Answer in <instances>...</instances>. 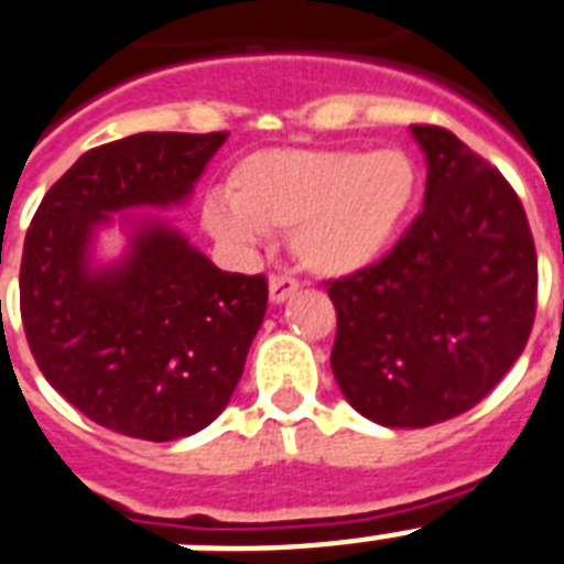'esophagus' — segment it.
I'll return each instance as SVG.
<instances>
[{"instance_id":"obj_1","label":"esophagus","mask_w":564,"mask_h":564,"mask_svg":"<svg viewBox=\"0 0 564 564\" xmlns=\"http://www.w3.org/2000/svg\"><path fill=\"white\" fill-rule=\"evenodd\" d=\"M297 278L295 275H286V272H278V275L269 278V297L275 303H283L286 297H292L297 292Z\"/></svg>"}]
</instances>
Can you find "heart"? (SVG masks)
Listing matches in <instances>:
<instances>
[{"label": "heart", "instance_id": "b5f03b06", "mask_svg": "<svg viewBox=\"0 0 564 564\" xmlns=\"http://www.w3.org/2000/svg\"><path fill=\"white\" fill-rule=\"evenodd\" d=\"M420 166L405 150H261L229 173L227 193L200 218L229 249L258 247L269 229L289 232L303 267L355 275L380 261L420 198Z\"/></svg>", "mask_w": 564, "mask_h": 564}]
</instances>
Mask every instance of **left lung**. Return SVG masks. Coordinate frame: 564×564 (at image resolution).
Instances as JSON below:
<instances>
[{
  "mask_svg": "<svg viewBox=\"0 0 564 564\" xmlns=\"http://www.w3.org/2000/svg\"><path fill=\"white\" fill-rule=\"evenodd\" d=\"M425 207L371 267L326 281L332 371L364 417L425 429L474 409L525 349L536 249L513 187L452 130L411 124Z\"/></svg>",
  "mask_w": 564,
  "mask_h": 564,
  "instance_id": "1",
  "label": "left lung"
}]
</instances>
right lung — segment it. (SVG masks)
I'll return each instance as SVG.
<instances>
[{"instance_id":"1","label":"right lung","mask_w":564,"mask_h":564,"mask_svg":"<svg viewBox=\"0 0 564 564\" xmlns=\"http://www.w3.org/2000/svg\"><path fill=\"white\" fill-rule=\"evenodd\" d=\"M227 133H139L93 147L47 189L24 235L19 310L47 383L93 423L166 443L213 423L267 312V275L224 272L144 224L121 267L90 272L116 209L187 198Z\"/></svg>"}]
</instances>
